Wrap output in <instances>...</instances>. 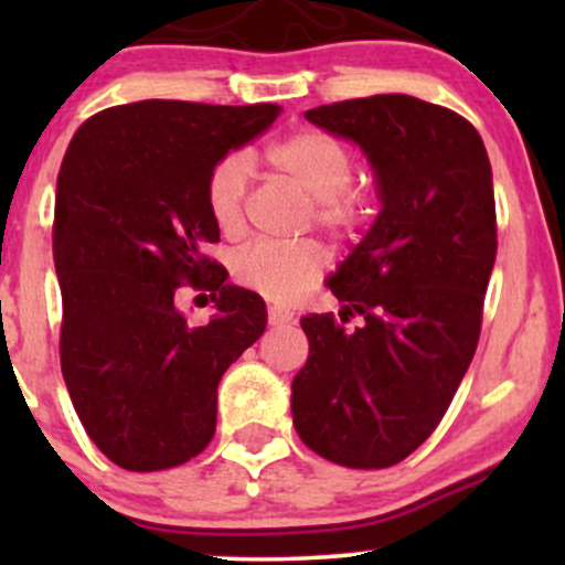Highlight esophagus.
<instances>
[{
    "instance_id": "esophagus-1",
    "label": "esophagus",
    "mask_w": 565,
    "mask_h": 565,
    "mask_svg": "<svg viewBox=\"0 0 565 565\" xmlns=\"http://www.w3.org/2000/svg\"><path fill=\"white\" fill-rule=\"evenodd\" d=\"M268 321L274 323V327H278V323L291 321V313H289V310L278 308V305H270V308H268Z\"/></svg>"
}]
</instances>
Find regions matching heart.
Returning a JSON list of instances; mask_svg holds the SVG:
<instances>
[{"label": "heart", "mask_w": 565, "mask_h": 565, "mask_svg": "<svg viewBox=\"0 0 565 565\" xmlns=\"http://www.w3.org/2000/svg\"><path fill=\"white\" fill-rule=\"evenodd\" d=\"M265 157L278 174L313 199V215L323 228L355 233L369 223L372 196L353 183V153L340 138L323 129L302 127L268 146ZM249 180L252 164L242 151L220 157L206 174V212L225 236H236L242 231ZM327 265L329 255L319 242H252L231 257V274L242 287L289 305L319 281Z\"/></svg>", "instance_id": "obj_1"}]
</instances>
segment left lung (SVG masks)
I'll return each mask as SVG.
<instances>
[{
    "label": "left lung",
    "instance_id": "obj_1",
    "mask_svg": "<svg viewBox=\"0 0 565 565\" xmlns=\"http://www.w3.org/2000/svg\"><path fill=\"white\" fill-rule=\"evenodd\" d=\"M308 121L359 142L382 212L332 276L334 313L300 321L310 355L291 382L297 436L329 462L393 468L423 446L478 348L497 257L491 164L478 129L412 95L310 108Z\"/></svg>",
    "mask_w": 565,
    "mask_h": 565
}]
</instances>
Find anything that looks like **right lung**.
Returning <instances> with one entry per match:
<instances>
[{"instance_id":"obj_1","label":"right lung","mask_w":565,"mask_h":565,"mask_svg":"<svg viewBox=\"0 0 565 565\" xmlns=\"http://www.w3.org/2000/svg\"><path fill=\"white\" fill-rule=\"evenodd\" d=\"M281 114L276 103L140 100L89 116L57 172L53 257L63 295L61 369L84 430L114 465L178 468L206 449L217 385L265 332V302L225 284L206 174ZM183 288L216 319L191 328Z\"/></svg>"}]
</instances>
